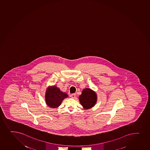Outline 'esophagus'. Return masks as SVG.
Segmentation results:
<instances>
[{"label":"esophagus","mask_w":150,"mask_h":150,"mask_svg":"<svg viewBox=\"0 0 150 150\" xmlns=\"http://www.w3.org/2000/svg\"><path fill=\"white\" fill-rule=\"evenodd\" d=\"M76 94H72L71 95V96L72 98H76Z\"/></svg>","instance_id":"esophagus-1"}]
</instances>
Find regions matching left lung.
<instances>
[{"instance_id":"8db88e82","label":"left lung","mask_w":150,"mask_h":150,"mask_svg":"<svg viewBox=\"0 0 150 150\" xmlns=\"http://www.w3.org/2000/svg\"><path fill=\"white\" fill-rule=\"evenodd\" d=\"M96 94L90 88L82 90V94L79 96V100L84 109H89L94 106L97 102Z\"/></svg>"}]
</instances>
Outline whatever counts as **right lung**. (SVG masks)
Returning a JSON list of instances; mask_svg holds the SVG:
<instances>
[{
  "label": "right lung",
  "instance_id": "right-lung-1",
  "mask_svg": "<svg viewBox=\"0 0 150 150\" xmlns=\"http://www.w3.org/2000/svg\"><path fill=\"white\" fill-rule=\"evenodd\" d=\"M68 96L67 93L60 91V89L56 86L48 87L46 91V103L49 107L57 108Z\"/></svg>",
  "mask_w": 150,
  "mask_h": 150
}]
</instances>
